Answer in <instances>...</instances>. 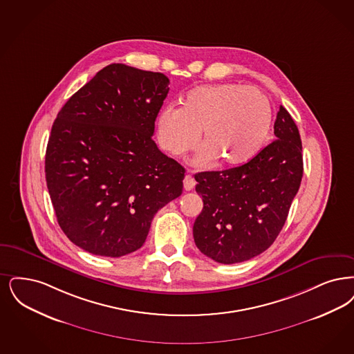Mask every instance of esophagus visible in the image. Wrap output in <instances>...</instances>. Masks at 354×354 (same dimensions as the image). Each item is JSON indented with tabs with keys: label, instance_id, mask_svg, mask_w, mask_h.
Returning <instances> with one entry per match:
<instances>
[{
	"label": "esophagus",
	"instance_id": "34e87169",
	"mask_svg": "<svg viewBox=\"0 0 354 354\" xmlns=\"http://www.w3.org/2000/svg\"><path fill=\"white\" fill-rule=\"evenodd\" d=\"M183 185L185 191H192V189L195 188V185H196V182H195L194 176H191V175H185V178H184L183 180Z\"/></svg>",
	"mask_w": 354,
	"mask_h": 354
}]
</instances>
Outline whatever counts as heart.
I'll use <instances>...</instances> for the list:
<instances>
[{"label": "heart", "instance_id": "heart-1", "mask_svg": "<svg viewBox=\"0 0 354 354\" xmlns=\"http://www.w3.org/2000/svg\"><path fill=\"white\" fill-rule=\"evenodd\" d=\"M272 124L270 101L261 91L245 85L198 86L184 97L183 106L169 105L156 120L158 140L172 156L195 149L203 130L198 165L214 159L221 166H240L265 146Z\"/></svg>", "mask_w": 354, "mask_h": 354}]
</instances>
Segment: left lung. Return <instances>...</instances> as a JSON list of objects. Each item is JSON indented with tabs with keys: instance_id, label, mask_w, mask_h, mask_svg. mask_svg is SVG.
<instances>
[{
	"instance_id": "8db88e82",
	"label": "left lung",
	"mask_w": 354,
	"mask_h": 354,
	"mask_svg": "<svg viewBox=\"0 0 354 354\" xmlns=\"http://www.w3.org/2000/svg\"><path fill=\"white\" fill-rule=\"evenodd\" d=\"M275 141L249 162L195 175L203 211L194 224L198 250L232 265L269 249L287 220L303 176L301 140L292 117L281 105Z\"/></svg>"
}]
</instances>
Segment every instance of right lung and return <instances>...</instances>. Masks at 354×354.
I'll list each match as a JSON object with an SVG mask.
<instances>
[{
    "instance_id": "right-lung-1",
    "label": "right lung",
    "mask_w": 354,
    "mask_h": 354,
    "mask_svg": "<svg viewBox=\"0 0 354 354\" xmlns=\"http://www.w3.org/2000/svg\"><path fill=\"white\" fill-rule=\"evenodd\" d=\"M170 80L114 63L57 113L44 172L59 227L101 257L138 250L160 208L183 192L184 170L153 141Z\"/></svg>"
}]
</instances>
